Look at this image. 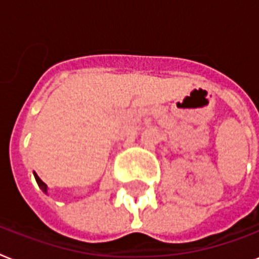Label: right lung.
<instances>
[{
    "mask_svg": "<svg viewBox=\"0 0 259 259\" xmlns=\"http://www.w3.org/2000/svg\"><path fill=\"white\" fill-rule=\"evenodd\" d=\"M34 178H35V181H37V184H38L39 189H41V190L44 191L45 194H48V186H46V184H44V182L41 181V178H39L35 173H34Z\"/></svg>",
    "mask_w": 259,
    "mask_h": 259,
    "instance_id": "obj_1",
    "label": "right lung"
}]
</instances>
